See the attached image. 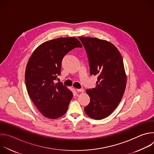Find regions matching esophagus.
I'll return each mask as SVG.
<instances>
[{
	"label": "esophagus",
	"instance_id": "1",
	"mask_svg": "<svg viewBox=\"0 0 154 154\" xmlns=\"http://www.w3.org/2000/svg\"><path fill=\"white\" fill-rule=\"evenodd\" d=\"M76 90H77V92H80V93H83L84 92V90L82 89V88H81V89H76Z\"/></svg>",
	"mask_w": 154,
	"mask_h": 154
}]
</instances>
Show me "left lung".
Returning a JSON list of instances; mask_svg holds the SVG:
<instances>
[{
	"mask_svg": "<svg viewBox=\"0 0 154 154\" xmlns=\"http://www.w3.org/2000/svg\"><path fill=\"white\" fill-rule=\"evenodd\" d=\"M79 38L86 51L91 75L98 76L94 88L86 91L90 102L84 110L89 117L102 119L113 112L124 95L127 75L122 58L110 42L97 38Z\"/></svg>",
	"mask_w": 154,
	"mask_h": 154,
	"instance_id": "left-lung-1",
	"label": "left lung"
}]
</instances>
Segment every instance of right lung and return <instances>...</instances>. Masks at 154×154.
Wrapping results in <instances>:
<instances>
[{
  "instance_id": "right-lung-1",
  "label": "right lung",
  "mask_w": 154,
  "mask_h": 154,
  "mask_svg": "<svg viewBox=\"0 0 154 154\" xmlns=\"http://www.w3.org/2000/svg\"><path fill=\"white\" fill-rule=\"evenodd\" d=\"M75 37L58 38L40 45L30 56L26 69L28 94L41 114L57 119L67 112L73 94L61 83H55L60 74L64 55L75 48H82Z\"/></svg>"
}]
</instances>
